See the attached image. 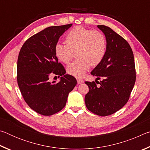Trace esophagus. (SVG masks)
<instances>
[{"mask_svg": "<svg viewBox=\"0 0 150 150\" xmlns=\"http://www.w3.org/2000/svg\"><path fill=\"white\" fill-rule=\"evenodd\" d=\"M77 83L78 84H81V83H84V81L82 80V79H77Z\"/></svg>", "mask_w": 150, "mask_h": 150, "instance_id": "34e87169", "label": "esophagus"}]
</instances>
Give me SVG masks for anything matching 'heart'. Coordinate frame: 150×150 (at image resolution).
<instances>
[{"mask_svg": "<svg viewBox=\"0 0 150 150\" xmlns=\"http://www.w3.org/2000/svg\"><path fill=\"white\" fill-rule=\"evenodd\" d=\"M65 40L66 44H56L55 54L60 62L68 63L77 52V59L67 67V73L75 77H83L91 66L99 64L106 54V39L98 31L76 26L68 33Z\"/></svg>", "mask_w": 150, "mask_h": 150, "instance_id": "b5f03b06", "label": "heart"}]
</instances>
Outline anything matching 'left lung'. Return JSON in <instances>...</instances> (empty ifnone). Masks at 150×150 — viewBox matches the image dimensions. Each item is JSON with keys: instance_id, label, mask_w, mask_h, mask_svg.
Returning a JSON list of instances; mask_svg holds the SVG:
<instances>
[{"instance_id": "8db88e82", "label": "left lung", "mask_w": 150, "mask_h": 150, "mask_svg": "<svg viewBox=\"0 0 150 150\" xmlns=\"http://www.w3.org/2000/svg\"><path fill=\"white\" fill-rule=\"evenodd\" d=\"M106 40V52L103 59L91 75L100 79V87L85 81L89 91L85 95L88 110L100 116L112 115L128 102L136 81L133 52L126 40L110 28L98 25Z\"/></svg>"}]
</instances>
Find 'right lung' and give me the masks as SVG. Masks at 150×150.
I'll return each instance as SVG.
<instances>
[{
  "instance_id": "obj_1",
  "label": "right lung",
  "mask_w": 150,
  "mask_h": 150,
  "mask_svg": "<svg viewBox=\"0 0 150 150\" xmlns=\"http://www.w3.org/2000/svg\"><path fill=\"white\" fill-rule=\"evenodd\" d=\"M71 26L46 28L28 39L20 51L18 85L25 102L40 115L50 116L62 110L77 85L74 77L65 74L54 50L61 35ZM52 75L61 76L60 82H50Z\"/></svg>"
}]
</instances>
